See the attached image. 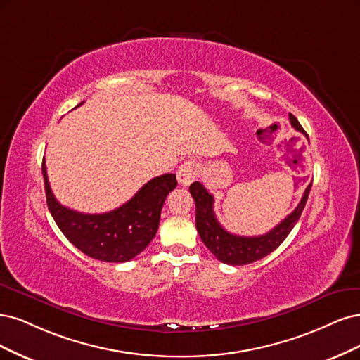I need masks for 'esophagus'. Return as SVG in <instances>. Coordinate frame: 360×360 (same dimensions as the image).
Segmentation results:
<instances>
[{
  "instance_id": "1",
  "label": "esophagus",
  "mask_w": 360,
  "mask_h": 360,
  "mask_svg": "<svg viewBox=\"0 0 360 360\" xmlns=\"http://www.w3.org/2000/svg\"><path fill=\"white\" fill-rule=\"evenodd\" d=\"M200 167L195 161H185L184 165H181V167L178 169V182L182 187H188V185L197 179L199 176Z\"/></svg>"
}]
</instances>
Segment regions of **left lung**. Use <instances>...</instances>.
Here are the masks:
<instances>
[{
	"instance_id": "8db88e82",
	"label": "left lung",
	"mask_w": 360,
	"mask_h": 360,
	"mask_svg": "<svg viewBox=\"0 0 360 360\" xmlns=\"http://www.w3.org/2000/svg\"><path fill=\"white\" fill-rule=\"evenodd\" d=\"M290 124L295 127V130L305 133L302 125L295 118V115L290 113ZM308 137V136H307ZM312 182L308 185L302 199H300L296 210L287 215L283 221L269 230L268 233L262 236H238L230 233L221 224L218 223L214 214V195L207 191L200 182H193L190 185V193L195 202V229L199 235L214 256L226 264L242 266L254 263L268 256L274 250L281 245L284 239L288 236L290 231L296 226L297 219L302 214L305 203L308 200V194Z\"/></svg>"
}]
</instances>
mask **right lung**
Wrapping results in <instances>:
<instances>
[{"instance_id":"obj_1","label":"right lung","mask_w":360,"mask_h":360,"mask_svg":"<svg viewBox=\"0 0 360 360\" xmlns=\"http://www.w3.org/2000/svg\"><path fill=\"white\" fill-rule=\"evenodd\" d=\"M41 172L46 202L64 236L86 256L109 263L129 262L149 245L158 230L166 197L178 185L176 175L166 173L146 182L129 202L117 210L104 214H84L63 206L55 199L44 158Z\"/></svg>"}]
</instances>
